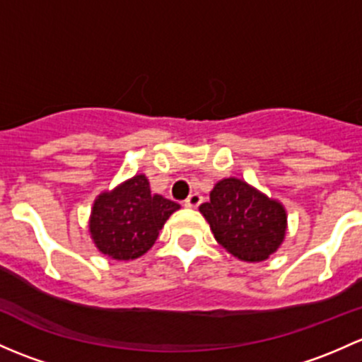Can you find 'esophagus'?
Instances as JSON below:
<instances>
[{"mask_svg":"<svg viewBox=\"0 0 362 362\" xmlns=\"http://www.w3.org/2000/svg\"><path fill=\"white\" fill-rule=\"evenodd\" d=\"M201 201H203V196H201V194H197V192H194L187 197V199H185V206H187V208H197L201 204Z\"/></svg>","mask_w":362,"mask_h":362,"instance_id":"obj_1","label":"esophagus"}]
</instances>
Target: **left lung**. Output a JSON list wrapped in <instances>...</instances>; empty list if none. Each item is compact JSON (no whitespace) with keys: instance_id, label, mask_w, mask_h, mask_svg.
<instances>
[{"instance_id":"1","label":"left lung","mask_w":362,"mask_h":362,"mask_svg":"<svg viewBox=\"0 0 362 362\" xmlns=\"http://www.w3.org/2000/svg\"><path fill=\"white\" fill-rule=\"evenodd\" d=\"M216 243L243 262H264L286 238L288 213L283 203L241 178H222L199 206Z\"/></svg>"}]
</instances>
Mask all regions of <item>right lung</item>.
<instances>
[{
  "label": "right lung",
  "instance_id": "obj_1",
  "mask_svg": "<svg viewBox=\"0 0 362 362\" xmlns=\"http://www.w3.org/2000/svg\"><path fill=\"white\" fill-rule=\"evenodd\" d=\"M180 204L152 194L149 178L135 175L98 194L91 206L88 232L95 248L112 260H135L152 248L159 230Z\"/></svg>",
  "mask_w": 362,
  "mask_h": 362
}]
</instances>
